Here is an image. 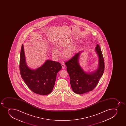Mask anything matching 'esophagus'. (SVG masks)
Listing matches in <instances>:
<instances>
[{
    "mask_svg": "<svg viewBox=\"0 0 126 126\" xmlns=\"http://www.w3.org/2000/svg\"><path fill=\"white\" fill-rule=\"evenodd\" d=\"M62 69H65V67H66V65H65V64H62Z\"/></svg>",
    "mask_w": 126,
    "mask_h": 126,
    "instance_id": "obj_1",
    "label": "esophagus"
}]
</instances>
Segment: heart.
I'll return each instance as SVG.
<instances>
[{
  "label": "heart",
  "instance_id": "heart-1",
  "mask_svg": "<svg viewBox=\"0 0 126 126\" xmlns=\"http://www.w3.org/2000/svg\"><path fill=\"white\" fill-rule=\"evenodd\" d=\"M72 43V40L68 39L60 42L57 47L59 48L64 49L66 47L63 52V56L66 58H70L72 57L74 53V47L73 46H70ZM53 56L55 57H57L60 55V52L56 48H53L52 50Z\"/></svg>",
  "mask_w": 126,
  "mask_h": 126
}]
</instances>
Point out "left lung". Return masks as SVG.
I'll return each mask as SVG.
<instances>
[{"mask_svg": "<svg viewBox=\"0 0 126 126\" xmlns=\"http://www.w3.org/2000/svg\"><path fill=\"white\" fill-rule=\"evenodd\" d=\"M99 59L98 68L92 73L84 71L79 63V57L81 52L77 53L71 59L65 62L69 76L70 84L73 91L76 93L82 94L94 89L104 71V61L102 52L97 44L95 48Z\"/></svg>", "mask_w": 126, "mask_h": 126, "instance_id": "8db88e82", "label": "left lung"}]
</instances>
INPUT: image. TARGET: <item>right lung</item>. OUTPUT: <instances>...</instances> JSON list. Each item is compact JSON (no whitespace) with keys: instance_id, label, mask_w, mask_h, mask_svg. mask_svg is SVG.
Returning a JSON list of instances; mask_svg holds the SVG:
<instances>
[{"instance_id":"right-lung-1","label":"right lung","mask_w":126,"mask_h":126,"mask_svg":"<svg viewBox=\"0 0 126 126\" xmlns=\"http://www.w3.org/2000/svg\"><path fill=\"white\" fill-rule=\"evenodd\" d=\"M20 74L27 85L33 92L42 95L48 94L55 85L56 76L62 69L58 62L47 60L36 70L30 69L26 65L23 45L20 54Z\"/></svg>"}]
</instances>
